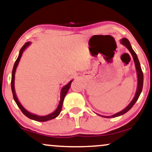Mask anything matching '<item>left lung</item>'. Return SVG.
<instances>
[{
    "mask_svg": "<svg viewBox=\"0 0 152 152\" xmlns=\"http://www.w3.org/2000/svg\"><path fill=\"white\" fill-rule=\"evenodd\" d=\"M120 43L122 44V45H124L125 47H126L127 48H128L129 52H130L131 55H132V57L133 58V61H134V63H135V69H136L137 76V89H136V92H135V96H134V97H133L132 101H131V102L129 103V104L128 105V106H127L124 109H123L122 110H121V111H120V112L115 113V114H114V115H110V116H104V115H101L97 114L101 117H106V118H112V117H116L120 116V115H124L126 112H128V111L133 106V105L135 104V102H137V100L138 99L140 95V94H141V92H142V87H143V73H142V69H141L140 64L139 60H138V58H137L136 53H135V51L132 48V47H131L130 42H129V41L126 39V38H122V39L120 40Z\"/></svg>",
    "mask_w": 152,
    "mask_h": 152,
    "instance_id": "8db88e82",
    "label": "left lung"
}]
</instances>
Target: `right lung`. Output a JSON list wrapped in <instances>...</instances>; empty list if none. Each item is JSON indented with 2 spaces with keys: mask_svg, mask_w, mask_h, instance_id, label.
Wrapping results in <instances>:
<instances>
[{
  "mask_svg": "<svg viewBox=\"0 0 152 152\" xmlns=\"http://www.w3.org/2000/svg\"><path fill=\"white\" fill-rule=\"evenodd\" d=\"M30 44H31V42H26V43H25V44L22 46V48H21V50H20V51H19V56H18L17 59V60H16L15 64H14V67L12 69V80H11L12 91L14 100L15 101L16 104H17L18 107H19V108H20V110H21V112L23 113L26 117H28V118L31 119V120L37 121V122H46V121L53 120V119L56 118V117H57L58 115H60V112H61L62 108V104H63L64 99L66 96V93H67V92H68L69 89V88L71 87V84H72V82L73 81V80H70V81L66 85V86L62 87V88L61 89V91H60V100L59 104H58L57 108H56L53 113H50V114H48V115H43V116H42V115H37L36 114H34V113H30V112H29V111H28L27 110H26V109L24 108L23 106H22L21 104L19 101V99H18V97L17 96V94H16L15 89V80L16 70H17V66H18V64H19V62L20 59H21V58L22 56V54H23L24 50H25L26 48H27L28 46L30 45Z\"/></svg>",
  "mask_w": 152,
  "mask_h": 152,
  "instance_id": "right-lung-1",
  "label": "right lung"
}]
</instances>
